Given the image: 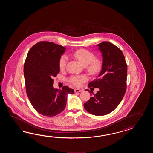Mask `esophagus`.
<instances>
[{"label": "esophagus", "instance_id": "1", "mask_svg": "<svg viewBox=\"0 0 153 153\" xmlns=\"http://www.w3.org/2000/svg\"><path fill=\"white\" fill-rule=\"evenodd\" d=\"M74 91H75V92H76V93H77V92H80L81 91H82V90H80V89L76 88V89L74 90Z\"/></svg>", "mask_w": 153, "mask_h": 153}]
</instances>
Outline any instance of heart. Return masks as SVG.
Returning a JSON list of instances; mask_svg holds the SVG:
<instances>
[{
  "instance_id": "obj_1",
  "label": "heart",
  "mask_w": 153,
  "mask_h": 153,
  "mask_svg": "<svg viewBox=\"0 0 153 153\" xmlns=\"http://www.w3.org/2000/svg\"><path fill=\"white\" fill-rule=\"evenodd\" d=\"M76 59L86 67L88 72L92 75H96L100 71L102 68V62L100 59H96L94 54L86 49H81L75 51L72 53ZM68 57L63 55L59 60V67L61 70H64L68 62ZM86 75H75L71 76L69 81L75 86H80L83 82L88 81Z\"/></svg>"
}]
</instances>
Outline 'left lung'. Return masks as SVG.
I'll return each mask as SVG.
<instances>
[{"mask_svg":"<svg viewBox=\"0 0 153 153\" xmlns=\"http://www.w3.org/2000/svg\"><path fill=\"white\" fill-rule=\"evenodd\" d=\"M97 46L103 56L102 68L97 78L90 82L88 87L98 88L99 91L91 96L84 107L92 115H104L114 111L124 97L127 67L124 54L117 46L108 42Z\"/></svg>","mask_w":153,"mask_h":153,"instance_id":"8db88e82","label":"left lung"}]
</instances>
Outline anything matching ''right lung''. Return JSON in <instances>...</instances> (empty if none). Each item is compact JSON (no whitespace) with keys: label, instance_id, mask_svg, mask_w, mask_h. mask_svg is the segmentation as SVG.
<instances>
[{"label":"right lung","instance_id":"add662e5","mask_svg":"<svg viewBox=\"0 0 153 153\" xmlns=\"http://www.w3.org/2000/svg\"><path fill=\"white\" fill-rule=\"evenodd\" d=\"M65 48L50 42H40L31 48L24 64L26 92L36 111L53 117L64 111L67 94L74 90L64 86L54 88L53 77L59 72V60Z\"/></svg>","mask_w":153,"mask_h":153}]
</instances>
